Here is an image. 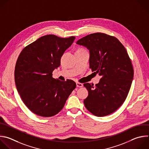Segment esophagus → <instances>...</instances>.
Masks as SVG:
<instances>
[{"mask_svg":"<svg viewBox=\"0 0 149 149\" xmlns=\"http://www.w3.org/2000/svg\"><path fill=\"white\" fill-rule=\"evenodd\" d=\"M76 85H77V87H79V88H81V87L83 86V84L82 83H80V82H77Z\"/></svg>","mask_w":149,"mask_h":149,"instance_id":"esophagus-1","label":"esophagus"}]
</instances>
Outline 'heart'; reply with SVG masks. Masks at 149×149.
I'll return each mask as SVG.
<instances>
[{"instance_id": "b5f03b06", "label": "heart", "mask_w": 149, "mask_h": 149, "mask_svg": "<svg viewBox=\"0 0 149 149\" xmlns=\"http://www.w3.org/2000/svg\"><path fill=\"white\" fill-rule=\"evenodd\" d=\"M78 50H85L84 49H83V48H79V49H78Z\"/></svg>"}]
</instances>
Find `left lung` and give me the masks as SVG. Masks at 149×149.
Here are the masks:
<instances>
[{"mask_svg":"<svg viewBox=\"0 0 149 149\" xmlns=\"http://www.w3.org/2000/svg\"><path fill=\"white\" fill-rule=\"evenodd\" d=\"M77 44L89 49V68L101 77L95 86L84 84L88 91L85 107L95 116L109 115L123 104L128 95L134 75L131 60L119 40L105 33L87 35Z\"/></svg>","mask_w":149,"mask_h":149,"instance_id":"obj_1","label":"left lung"}]
</instances>
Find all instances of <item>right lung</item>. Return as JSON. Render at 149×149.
<instances>
[{
	"mask_svg": "<svg viewBox=\"0 0 149 149\" xmlns=\"http://www.w3.org/2000/svg\"><path fill=\"white\" fill-rule=\"evenodd\" d=\"M75 38L46 35L25 47L20 53L15 70L16 85L22 100L34 114L46 118L56 115L75 88L74 81L56 80L52 74Z\"/></svg>",
	"mask_w": 149,
	"mask_h": 149,
	"instance_id": "obj_1",
	"label": "right lung"
}]
</instances>
